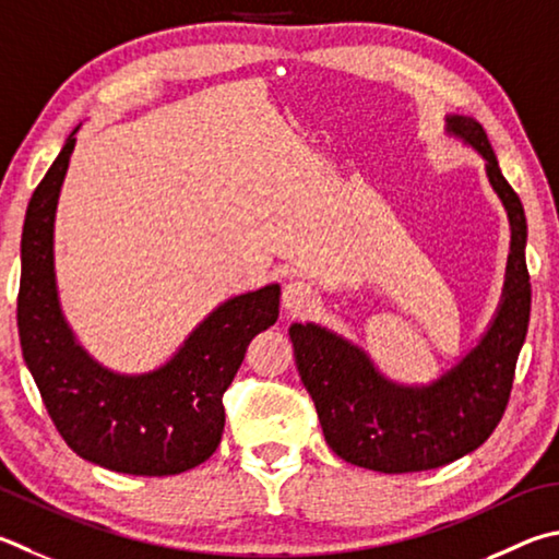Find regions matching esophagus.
Returning a JSON list of instances; mask_svg holds the SVG:
<instances>
[{
    "mask_svg": "<svg viewBox=\"0 0 559 559\" xmlns=\"http://www.w3.org/2000/svg\"><path fill=\"white\" fill-rule=\"evenodd\" d=\"M312 300H314L312 288L308 286L306 281H298L296 278V281H288L286 286H283L281 302H283V308H286L290 314H300V312L310 310Z\"/></svg>",
    "mask_w": 559,
    "mask_h": 559,
    "instance_id": "esophagus-1",
    "label": "esophagus"
}]
</instances>
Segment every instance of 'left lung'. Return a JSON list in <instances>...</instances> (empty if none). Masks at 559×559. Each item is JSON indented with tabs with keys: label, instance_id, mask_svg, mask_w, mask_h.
I'll use <instances>...</instances> for the list:
<instances>
[{
	"label": "left lung",
	"instance_id": "obj_1",
	"mask_svg": "<svg viewBox=\"0 0 559 559\" xmlns=\"http://www.w3.org/2000/svg\"><path fill=\"white\" fill-rule=\"evenodd\" d=\"M448 129L486 158V176L511 219L503 302L484 340L432 385L411 389L385 381L359 347L318 324L296 322L288 330L302 385L332 452L383 474L438 469L489 440L509 405L531 320L521 198L503 178L479 121L448 117Z\"/></svg>",
	"mask_w": 559,
	"mask_h": 559
}]
</instances>
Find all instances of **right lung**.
<instances>
[{
	"label": "right lung",
	"instance_id": "right-lung-1",
	"mask_svg": "<svg viewBox=\"0 0 559 559\" xmlns=\"http://www.w3.org/2000/svg\"><path fill=\"white\" fill-rule=\"evenodd\" d=\"M75 131L34 190L22 231L16 320L26 367L60 438L83 460L134 476L188 472L212 456L225 430L222 395L249 342L278 320L273 283L210 312L164 367L119 377L75 344L58 306L53 219Z\"/></svg>",
	"mask_w": 559,
	"mask_h": 559
}]
</instances>
